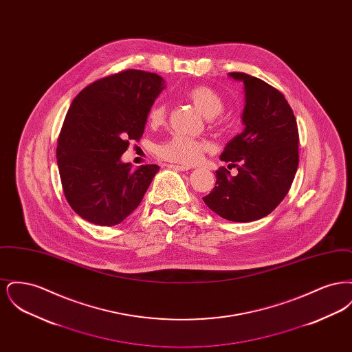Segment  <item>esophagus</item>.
<instances>
[{
  "label": "esophagus",
  "mask_w": 352,
  "mask_h": 352,
  "mask_svg": "<svg viewBox=\"0 0 352 352\" xmlns=\"http://www.w3.org/2000/svg\"><path fill=\"white\" fill-rule=\"evenodd\" d=\"M168 168L178 170V171H187L191 168L190 166H182V165H168Z\"/></svg>",
  "instance_id": "obj_1"
}]
</instances>
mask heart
<instances>
[{
    "instance_id": "obj_1",
    "label": "heart",
    "mask_w": 352,
    "mask_h": 352,
    "mask_svg": "<svg viewBox=\"0 0 352 352\" xmlns=\"http://www.w3.org/2000/svg\"><path fill=\"white\" fill-rule=\"evenodd\" d=\"M187 99L191 101L206 118H217L224 109V100L218 91L210 85H194L186 91ZM166 104L157 101L151 105L148 120L151 125H160L166 118ZM208 149V144L184 134H173L157 146V154L175 164H195L201 154Z\"/></svg>"
}]
</instances>
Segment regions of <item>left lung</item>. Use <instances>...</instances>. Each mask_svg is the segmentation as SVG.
Listing matches in <instances>:
<instances>
[{
	"label": "left lung",
	"instance_id": "1",
	"mask_svg": "<svg viewBox=\"0 0 352 352\" xmlns=\"http://www.w3.org/2000/svg\"><path fill=\"white\" fill-rule=\"evenodd\" d=\"M244 83V131L226 145L217 186L203 197L210 210L231 221L247 223L269 215L286 197L298 168V128L284 95L264 80L230 72Z\"/></svg>",
	"mask_w": 352,
	"mask_h": 352
}]
</instances>
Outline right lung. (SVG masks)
I'll return each mask as SVG.
<instances>
[{
  "label": "right lung",
  "mask_w": 352,
  "mask_h": 352,
  "mask_svg": "<svg viewBox=\"0 0 352 352\" xmlns=\"http://www.w3.org/2000/svg\"><path fill=\"white\" fill-rule=\"evenodd\" d=\"M165 80L153 72L125 69L89 85L74 99L58 138L56 160L71 208L89 223L112 227L142 201L157 165L133 170L121 162L138 141Z\"/></svg>",
  "instance_id": "add662e5"
}]
</instances>
